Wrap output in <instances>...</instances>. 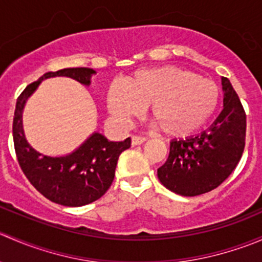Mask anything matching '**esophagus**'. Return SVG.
<instances>
[{"label":"esophagus","mask_w":262,"mask_h":262,"mask_svg":"<svg viewBox=\"0 0 262 262\" xmlns=\"http://www.w3.org/2000/svg\"><path fill=\"white\" fill-rule=\"evenodd\" d=\"M147 141L146 137H141V136H133L132 137V144L133 146H138V144L144 143Z\"/></svg>","instance_id":"esophagus-1"}]
</instances>
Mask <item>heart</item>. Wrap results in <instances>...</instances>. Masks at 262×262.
I'll list each match as a JSON object with an SVG mask.
<instances>
[{
  "label": "heart",
  "instance_id": "obj_1",
  "mask_svg": "<svg viewBox=\"0 0 262 262\" xmlns=\"http://www.w3.org/2000/svg\"><path fill=\"white\" fill-rule=\"evenodd\" d=\"M221 99L215 82L175 66L142 70L125 83L107 90L106 104L116 121L126 124L142 107H149V118L168 137H187L212 118Z\"/></svg>",
  "mask_w": 262,
  "mask_h": 262
}]
</instances>
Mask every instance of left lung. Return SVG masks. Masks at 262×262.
I'll use <instances>...</instances> for the list:
<instances>
[{
	"instance_id": "1",
	"label": "left lung",
	"mask_w": 262,
	"mask_h": 262,
	"mask_svg": "<svg viewBox=\"0 0 262 262\" xmlns=\"http://www.w3.org/2000/svg\"><path fill=\"white\" fill-rule=\"evenodd\" d=\"M223 110L203 133L173 139L167 161L157 170L166 189L196 196L218 187L236 168L246 143V113L227 77H222Z\"/></svg>"
}]
</instances>
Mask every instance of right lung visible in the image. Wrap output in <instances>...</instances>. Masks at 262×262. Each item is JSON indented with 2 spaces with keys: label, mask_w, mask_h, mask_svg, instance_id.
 <instances>
[{
  "label": "right lung",
  "mask_w": 262,
  "mask_h": 262,
  "mask_svg": "<svg viewBox=\"0 0 262 262\" xmlns=\"http://www.w3.org/2000/svg\"><path fill=\"white\" fill-rule=\"evenodd\" d=\"M95 72L91 68H64L44 73L28 84L17 97L12 123V137L21 170L30 184L50 202L64 207H82L100 199L115 176L118 158L130 147V138L110 142L102 134L94 133L75 152L63 157H50L36 152L26 142L23 130V109L26 100L46 78L64 76L82 84H90Z\"/></svg>",
  "instance_id": "right-lung-1"
}]
</instances>
